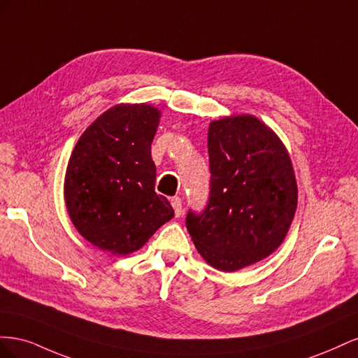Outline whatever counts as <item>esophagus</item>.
Listing matches in <instances>:
<instances>
[{
    "label": "esophagus",
    "instance_id": "obj_1",
    "mask_svg": "<svg viewBox=\"0 0 358 358\" xmlns=\"http://www.w3.org/2000/svg\"><path fill=\"white\" fill-rule=\"evenodd\" d=\"M170 201H171L173 209H175V215H176V218H179V216L182 215V200H180L179 197H173Z\"/></svg>",
    "mask_w": 358,
    "mask_h": 358
}]
</instances>
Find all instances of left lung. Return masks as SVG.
Masks as SVG:
<instances>
[{"instance_id": "8db88e82", "label": "left lung", "mask_w": 358, "mask_h": 358, "mask_svg": "<svg viewBox=\"0 0 358 358\" xmlns=\"http://www.w3.org/2000/svg\"><path fill=\"white\" fill-rule=\"evenodd\" d=\"M210 197L187 216L199 254L221 272L262 262L282 245L297 209V182L288 150L254 115L209 124Z\"/></svg>"}]
</instances>
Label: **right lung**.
<instances>
[{
	"instance_id": "add662e5",
	"label": "right lung",
	"mask_w": 358,
	"mask_h": 358,
	"mask_svg": "<svg viewBox=\"0 0 358 358\" xmlns=\"http://www.w3.org/2000/svg\"><path fill=\"white\" fill-rule=\"evenodd\" d=\"M161 110L121 103L79 137L64 179V199L82 237L113 255L138 251L175 212L155 192L150 145Z\"/></svg>"
}]
</instances>
